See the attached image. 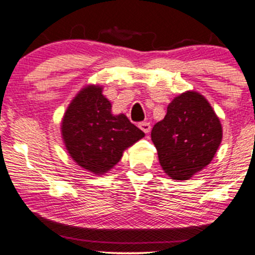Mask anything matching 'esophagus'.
Returning <instances> with one entry per match:
<instances>
[{"instance_id":"obj_1","label":"esophagus","mask_w":255,"mask_h":255,"mask_svg":"<svg viewBox=\"0 0 255 255\" xmlns=\"http://www.w3.org/2000/svg\"><path fill=\"white\" fill-rule=\"evenodd\" d=\"M139 128L140 129H141L142 131H144V133H150V130H151V125H150V122H140L139 124Z\"/></svg>"}]
</instances>
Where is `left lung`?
<instances>
[{"instance_id":"1","label":"left lung","mask_w":255,"mask_h":255,"mask_svg":"<svg viewBox=\"0 0 255 255\" xmlns=\"http://www.w3.org/2000/svg\"><path fill=\"white\" fill-rule=\"evenodd\" d=\"M151 137L165 174L183 181L210 164L222 141V126L205 97L187 91L168 105Z\"/></svg>"}]
</instances>
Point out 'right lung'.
Returning a JSON list of instances; mask_svg holds the SVG:
<instances>
[{
    "label": "right lung",
    "instance_id": "1",
    "mask_svg": "<svg viewBox=\"0 0 255 255\" xmlns=\"http://www.w3.org/2000/svg\"><path fill=\"white\" fill-rule=\"evenodd\" d=\"M67 151L78 165L96 175L118 164L127 147L145 136L124 114L113 115L102 87H85L69 104L62 120Z\"/></svg>",
    "mask_w": 255,
    "mask_h": 255
}]
</instances>
